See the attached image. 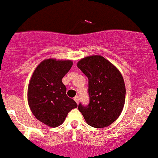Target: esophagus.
<instances>
[{"mask_svg": "<svg viewBox=\"0 0 158 158\" xmlns=\"http://www.w3.org/2000/svg\"><path fill=\"white\" fill-rule=\"evenodd\" d=\"M74 101L76 102V103L78 104V103H79V97H78V96H76V97L74 98Z\"/></svg>", "mask_w": 158, "mask_h": 158, "instance_id": "34e87169", "label": "esophagus"}]
</instances>
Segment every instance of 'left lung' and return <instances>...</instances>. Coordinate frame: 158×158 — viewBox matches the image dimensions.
Masks as SVG:
<instances>
[{"label": "left lung", "mask_w": 158, "mask_h": 158, "mask_svg": "<svg viewBox=\"0 0 158 158\" xmlns=\"http://www.w3.org/2000/svg\"><path fill=\"white\" fill-rule=\"evenodd\" d=\"M77 67L88 78L90 97L87 106L79 103V111L89 126H109L118 118L125 104L126 87L121 73L100 55L82 58Z\"/></svg>", "instance_id": "left-lung-1"}]
</instances>
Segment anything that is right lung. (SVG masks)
<instances>
[{"mask_svg": "<svg viewBox=\"0 0 158 158\" xmlns=\"http://www.w3.org/2000/svg\"><path fill=\"white\" fill-rule=\"evenodd\" d=\"M72 61L53 58L42 61L32 74L28 87V103L32 114L50 127L64 123L68 113L77 104L66 94L61 79L69 71Z\"/></svg>", "mask_w": 158, "mask_h": 158, "instance_id": "obj_1", "label": "right lung"}]
</instances>
